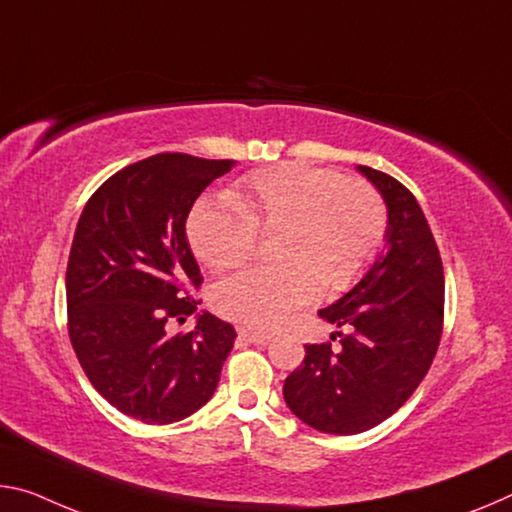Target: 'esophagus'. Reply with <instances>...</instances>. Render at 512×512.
<instances>
[{
  "instance_id": "34e87169",
  "label": "esophagus",
  "mask_w": 512,
  "mask_h": 512,
  "mask_svg": "<svg viewBox=\"0 0 512 512\" xmlns=\"http://www.w3.org/2000/svg\"><path fill=\"white\" fill-rule=\"evenodd\" d=\"M239 337L246 339L250 344H269L271 335L269 332H257V330H248V328H239Z\"/></svg>"
}]
</instances>
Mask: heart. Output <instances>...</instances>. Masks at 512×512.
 I'll use <instances>...</instances> for the list:
<instances>
[{
    "mask_svg": "<svg viewBox=\"0 0 512 512\" xmlns=\"http://www.w3.org/2000/svg\"><path fill=\"white\" fill-rule=\"evenodd\" d=\"M259 232H280L275 266H255L214 289V307L243 326L271 328L321 291L342 294L373 264L387 237V209L373 186L332 168L287 161L255 170L202 198L186 221L193 253L214 271L239 269Z\"/></svg>",
    "mask_w": 512,
    "mask_h": 512,
    "instance_id": "obj_1",
    "label": "heart"
}]
</instances>
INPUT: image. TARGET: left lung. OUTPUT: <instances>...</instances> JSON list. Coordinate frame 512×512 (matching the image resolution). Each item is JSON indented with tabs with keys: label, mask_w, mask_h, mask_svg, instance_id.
<instances>
[{
	"label": "left lung",
	"mask_w": 512,
	"mask_h": 512,
	"mask_svg": "<svg viewBox=\"0 0 512 512\" xmlns=\"http://www.w3.org/2000/svg\"><path fill=\"white\" fill-rule=\"evenodd\" d=\"M387 205L383 253L337 303L319 310L342 328L339 348L307 344L285 380L294 415L321 433L355 435L392 417L431 369L444 323V271L415 196L392 175L358 166Z\"/></svg>",
	"instance_id": "8db88e82"
}]
</instances>
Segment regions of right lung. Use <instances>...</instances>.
Segmentation results:
<instances>
[{"mask_svg":"<svg viewBox=\"0 0 512 512\" xmlns=\"http://www.w3.org/2000/svg\"><path fill=\"white\" fill-rule=\"evenodd\" d=\"M232 159L154 154L111 175L79 216L66 300L68 335L91 385L123 415L173 424L216 392L237 332L202 312L186 335H166L200 305L186 218Z\"/></svg>","mask_w":512,"mask_h":512,"instance_id":"1","label":"right lung"}]
</instances>
